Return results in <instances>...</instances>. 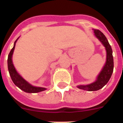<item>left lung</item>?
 Masks as SVG:
<instances>
[{"instance_id":"left-lung-1","label":"left lung","mask_w":123,"mask_h":123,"mask_svg":"<svg viewBox=\"0 0 123 123\" xmlns=\"http://www.w3.org/2000/svg\"><path fill=\"white\" fill-rule=\"evenodd\" d=\"M94 33L97 37L98 38L103 45L105 46L106 50V63L102 69L100 73L98 74L96 81L93 83L86 86H78L80 89L87 91H95L102 89L110 79L113 71V57L112 54V49L110 45L108 40L105 36L98 29H94Z\"/></svg>"}]
</instances>
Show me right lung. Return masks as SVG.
<instances>
[{
	"label": "right lung",
	"instance_id": "add662e5",
	"mask_svg": "<svg viewBox=\"0 0 123 123\" xmlns=\"http://www.w3.org/2000/svg\"><path fill=\"white\" fill-rule=\"evenodd\" d=\"M17 39L15 41L14 46L11 51L10 52L8 56V69L9 71V74L10 75V77L12 78V80L13 81V83L15 85L17 86L22 91H23L25 92H28V93H36V92H41V91H44L46 90L45 88L43 87H37L32 86V85L29 84L27 81H26L22 77L17 73L16 71L15 67L13 66V64L12 63V55L13 53L14 49H15V44L17 42Z\"/></svg>",
	"mask_w": 123,
	"mask_h": 123
}]
</instances>
